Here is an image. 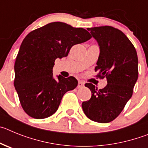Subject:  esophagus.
<instances>
[{
	"label": "esophagus",
	"instance_id": "1",
	"mask_svg": "<svg viewBox=\"0 0 148 148\" xmlns=\"http://www.w3.org/2000/svg\"><path fill=\"white\" fill-rule=\"evenodd\" d=\"M84 85H85V83H84L82 81H79V82H78V86H77V88H83Z\"/></svg>",
	"mask_w": 148,
	"mask_h": 148
}]
</instances>
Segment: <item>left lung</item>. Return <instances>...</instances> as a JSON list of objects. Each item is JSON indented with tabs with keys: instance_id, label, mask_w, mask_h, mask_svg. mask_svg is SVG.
I'll return each instance as SVG.
<instances>
[{
	"instance_id": "8db88e82",
	"label": "left lung",
	"mask_w": 148,
	"mask_h": 148,
	"mask_svg": "<svg viewBox=\"0 0 148 148\" xmlns=\"http://www.w3.org/2000/svg\"><path fill=\"white\" fill-rule=\"evenodd\" d=\"M87 29L99 46L95 71L101 78L106 77L108 84L99 90L91 83L85 85L91 97L82 102V110L90 120L108 123L119 115L132 97L139 75L138 57L132 42L119 29L108 26Z\"/></svg>"
}]
</instances>
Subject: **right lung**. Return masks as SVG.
<instances>
[{
    "label": "right lung",
    "mask_w": 148,
    "mask_h": 148,
    "mask_svg": "<svg viewBox=\"0 0 148 148\" xmlns=\"http://www.w3.org/2000/svg\"><path fill=\"white\" fill-rule=\"evenodd\" d=\"M91 38L82 28L53 22L28 34L14 63L15 90L25 112L34 119H44L58 110L62 97L77 86L74 77L53 76L56 59L67 57L74 45Z\"/></svg>",
    "instance_id": "right-lung-1"
}]
</instances>
